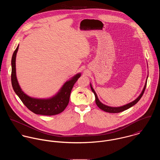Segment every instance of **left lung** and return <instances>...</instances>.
<instances>
[{
	"label": "left lung",
	"instance_id": "8db88e82",
	"mask_svg": "<svg viewBox=\"0 0 160 160\" xmlns=\"http://www.w3.org/2000/svg\"><path fill=\"white\" fill-rule=\"evenodd\" d=\"M148 76L147 77V79H146V81H145V85H144V87H143V90L141 92L140 94L138 96L136 99H135L134 101L128 103V104H126L124 105H122V106H121V107H110V106H108V105H106L103 103H102L98 99V97H97V95L96 93V92L94 91V89H93L92 86V84L90 83V86H91V88L92 91L93 92V93H94L95 95V103L97 104V105L98 106V107L99 108H100L101 110H103L104 112H108V113H119V112H123L124 110H126L128 109H129V108L132 107V106L135 105L137 102L140 100V99L141 98V97H142L144 91H145V89L146 88V86H147V79H148Z\"/></svg>",
	"mask_w": 160,
	"mask_h": 160
}]
</instances>
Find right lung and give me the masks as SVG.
Instances as JSON below:
<instances>
[{"instance_id": "obj_1", "label": "right lung", "mask_w": 160, "mask_h": 160, "mask_svg": "<svg viewBox=\"0 0 160 160\" xmlns=\"http://www.w3.org/2000/svg\"><path fill=\"white\" fill-rule=\"evenodd\" d=\"M19 44L13 52L12 58L11 81L15 93L22 101L24 105L32 112L37 114L52 116L62 113L67 107L69 97L74 84L81 77L79 72L66 81L60 90L52 97L46 98H38L29 96L22 89L16 74V57Z\"/></svg>"}]
</instances>
